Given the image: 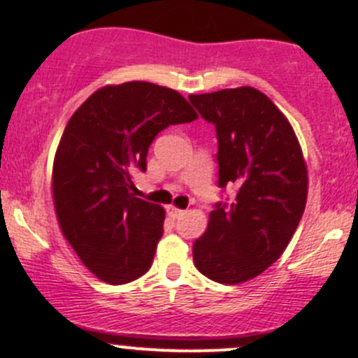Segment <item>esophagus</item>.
I'll return each instance as SVG.
<instances>
[{
	"label": "esophagus",
	"instance_id": "34e87169",
	"mask_svg": "<svg viewBox=\"0 0 358 358\" xmlns=\"http://www.w3.org/2000/svg\"><path fill=\"white\" fill-rule=\"evenodd\" d=\"M168 215L171 216L173 220H176V218H180V216L183 215V209L175 208V206H168Z\"/></svg>",
	"mask_w": 358,
	"mask_h": 358
}]
</instances>
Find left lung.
<instances>
[{
    "label": "left lung",
    "mask_w": 358,
    "mask_h": 358,
    "mask_svg": "<svg viewBox=\"0 0 358 358\" xmlns=\"http://www.w3.org/2000/svg\"><path fill=\"white\" fill-rule=\"evenodd\" d=\"M218 136V185L237 187L209 213L194 265L220 284H244L275 263L294 236L308 196V169L279 107L251 86L190 95Z\"/></svg>",
    "instance_id": "1"
}]
</instances>
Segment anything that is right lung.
<instances>
[{"label":"right lung","instance_id":"1","mask_svg":"<svg viewBox=\"0 0 358 358\" xmlns=\"http://www.w3.org/2000/svg\"><path fill=\"white\" fill-rule=\"evenodd\" d=\"M197 112L176 90L147 81L106 85L71 115L52 169L60 230L83 265L107 284L150 268L166 211L133 194L157 133Z\"/></svg>","mask_w":358,"mask_h":358}]
</instances>
